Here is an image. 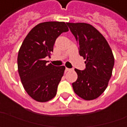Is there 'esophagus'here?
Returning a JSON list of instances; mask_svg holds the SVG:
<instances>
[{
	"label": "esophagus",
	"instance_id": "34e87169",
	"mask_svg": "<svg viewBox=\"0 0 127 127\" xmlns=\"http://www.w3.org/2000/svg\"><path fill=\"white\" fill-rule=\"evenodd\" d=\"M66 71H73V69H69V68H66Z\"/></svg>",
	"mask_w": 127,
	"mask_h": 127
}]
</instances>
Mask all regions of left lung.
Segmentation results:
<instances>
[{"instance_id":"1","label":"left lung","mask_w":127,"mask_h":127,"mask_svg":"<svg viewBox=\"0 0 127 127\" xmlns=\"http://www.w3.org/2000/svg\"><path fill=\"white\" fill-rule=\"evenodd\" d=\"M79 44V53L86 59V69H75L77 80L73 91L87 101L98 98L108 85L114 65V58L108 43L91 24L66 23Z\"/></svg>"}]
</instances>
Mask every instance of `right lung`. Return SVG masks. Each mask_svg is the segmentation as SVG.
Returning a JSON list of instances; mask_svg holds the SVG:
<instances>
[{"instance_id":"right-lung-1","label":"right lung","mask_w":127,"mask_h":127,"mask_svg":"<svg viewBox=\"0 0 127 127\" xmlns=\"http://www.w3.org/2000/svg\"><path fill=\"white\" fill-rule=\"evenodd\" d=\"M67 31L63 22L40 23L29 32L21 45L18 73L25 91L35 101L46 102L56 95L65 66L47 64L45 58L50 56L57 37Z\"/></svg>"}]
</instances>
